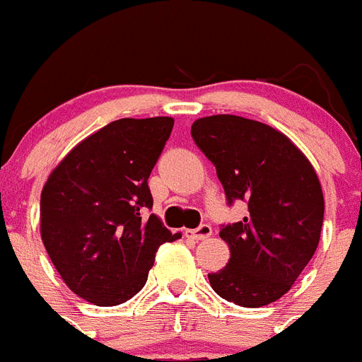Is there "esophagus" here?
<instances>
[{
	"label": "esophagus",
	"mask_w": 362,
	"mask_h": 362,
	"mask_svg": "<svg viewBox=\"0 0 362 362\" xmlns=\"http://www.w3.org/2000/svg\"><path fill=\"white\" fill-rule=\"evenodd\" d=\"M185 235H188V238H192V239H196V241H203V239H206L212 235V226L199 225L197 228H194V230H185Z\"/></svg>",
	"instance_id": "34e87169"
}]
</instances>
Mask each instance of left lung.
<instances>
[{"instance_id": "1", "label": "left lung", "mask_w": 362, "mask_h": 362, "mask_svg": "<svg viewBox=\"0 0 362 362\" xmlns=\"http://www.w3.org/2000/svg\"><path fill=\"white\" fill-rule=\"evenodd\" d=\"M192 137L216 166L228 204L248 206L241 221L221 226L230 261L209 274L214 292L245 308L270 305L317 250L325 216L317 174L288 137L259 121L201 117Z\"/></svg>"}]
</instances>
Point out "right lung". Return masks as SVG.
<instances>
[{
  "label": "right lung",
  "mask_w": 362,
  "mask_h": 362,
  "mask_svg": "<svg viewBox=\"0 0 362 362\" xmlns=\"http://www.w3.org/2000/svg\"><path fill=\"white\" fill-rule=\"evenodd\" d=\"M172 117H124L74 146L41 192V239L62 279L98 306H116L145 286L163 243L181 233L146 212L152 168Z\"/></svg>",
  "instance_id": "obj_1"
}]
</instances>
